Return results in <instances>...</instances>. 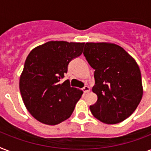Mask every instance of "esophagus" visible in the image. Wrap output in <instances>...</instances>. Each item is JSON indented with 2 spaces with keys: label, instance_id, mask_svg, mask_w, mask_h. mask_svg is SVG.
<instances>
[{
  "label": "esophagus",
  "instance_id": "1",
  "mask_svg": "<svg viewBox=\"0 0 151 151\" xmlns=\"http://www.w3.org/2000/svg\"><path fill=\"white\" fill-rule=\"evenodd\" d=\"M82 91L84 93H88V92H89L90 91V88L88 86H85V87L82 88Z\"/></svg>",
  "mask_w": 151,
  "mask_h": 151
}]
</instances>
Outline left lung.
Instances as JSON below:
<instances>
[{"instance_id":"1","label":"left lung","mask_w":151,"mask_h":151,"mask_svg":"<svg viewBox=\"0 0 151 151\" xmlns=\"http://www.w3.org/2000/svg\"><path fill=\"white\" fill-rule=\"evenodd\" d=\"M83 54L95 70L92 92L98 99L92 115L106 124L123 122L136 110L143 96L141 73L136 60L121 46L88 42Z\"/></svg>"}]
</instances>
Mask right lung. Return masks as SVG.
<instances>
[{
  "instance_id": "obj_1",
  "label": "right lung",
  "mask_w": 151,
  "mask_h": 151,
  "mask_svg": "<svg viewBox=\"0 0 151 151\" xmlns=\"http://www.w3.org/2000/svg\"><path fill=\"white\" fill-rule=\"evenodd\" d=\"M85 43L48 41L28 55L19 79L22 100L38 122L55 125L68 119L83 92L61 79L69 63L81 55Z\"/></svg>"
}]
</instances>
